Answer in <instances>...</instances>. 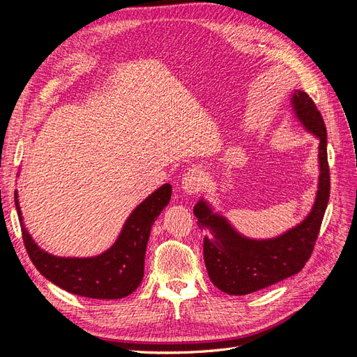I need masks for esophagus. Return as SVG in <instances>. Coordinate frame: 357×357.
<instances>
[{
    "instance_id": "34e87169",
    "label": "esophagus",
    "mask_w": 357,
    "mask_h": 357,
    "mask_svg": "<svg viewBox=\"0 0 357 357\" xmlns=\"http://www.w3.org/2000/svg\"><path fill=\"white\" fill-rule=\"evenodd\" d=\"M205 185V174L204 171L198 167L190 168L181 180V188L188 195H195Z\"/></svg>"
}]
</instances>
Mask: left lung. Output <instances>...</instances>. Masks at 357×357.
I'll return each instance as SVG.
<instances>
[{"mask_svg": "<svg viewBox=\"0 0 357 357\" xmlns=\"http://www.w3.org/2000/svg\"><path fill=\"white\" fill-rule=\"evenodd\" d=\"M291 104L302 125L320 139L319 190L307 219L277 238L256 241L235 232L226 219L213 214L202 199L193 207L198 226L205 232V268L213 284L225 294L248 295L295 275L314 250L331 193L326 126L308 93L296 91Z\"/></svg>", "mask_w": 357, "mask_h": 357, "instance_id": "obj_1", "label": "left lung"}]
</instances>
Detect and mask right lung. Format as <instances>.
Instances as JSON below:
<instances>
[{"label": "right lung", "mask_w": 357, "mask_h": 357, "mask_svg": "<svg viewBox=\"0 0 357 357\" xmlns=\"http://www.w3.org/2000/svg\"><path fill=\"white\" fill-rule=\"evenodd\" d=\"M171 185L160 186L129 215L117 241L95 257L52 256L31 238L22 223L17 193L15 204L22 223V238L28 256L38 271L70 294L93 299H119L139 286L144 275V256L150 229L171 199Z\"/></svg>", "instance_id": "obj_1"}]
</instances>
